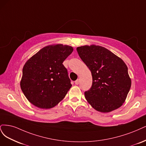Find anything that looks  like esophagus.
Here are the masks:
<instances>
[{"mask_svg":"<svg viewBox=\"0 0 146 146\" xmlns=\"http://www.w3.org/2000/svg\"><path fill=\"white\" fill-rule=\"evenodd\" d=\"M75 82V84H76V85H78V84H79V79H77L76 81L74 82Z\"/></svg>","mask_w":146,"mask_h":146,"instance_id":"obj_1","label":"esophagus"}]
</instances>
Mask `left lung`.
Returning a JSON list of instances; mask_svg holds the SVG:
<instances>
[{"label": "left lung", "instance_id": "1", "mask_svg": "<svg viewBox=\"0 0 146 146\" xmlns=\"http://www.w3.org/2000/svg\"><path fill=\"white\" fill-rule=\"evenodd\" d=\"M76 50L92 73V87L84 92L89 104L103 113L121 107L131 87L128 68L124 61L101 46L85 45Z\"/></svg>", "mask_w": 146, "mask_h": 146}]
</instances>
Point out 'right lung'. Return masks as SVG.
I'll use <instances>...</instances> for the list:
<instances>
[{
	"label": "right lung",
	"mask_w": 146,
	"mask_h": 146,
	"mask_svg": "<svg viewBox=\"0 0 146 146\" xmlns=\"http://www.w3.org/2000/svg\"><path fill=\"white\" fill-rule=\"evenodd\" d=\"M73 50L62 44L46 46L27 61L21 87L32 104L47 109L63 100L72 85L62 63Z\"/></svg>",
	"instance_id": "1"
}]
</instances>
